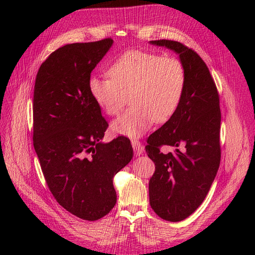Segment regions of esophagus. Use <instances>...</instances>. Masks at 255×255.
<instances>
[{"label": "esophagus", "instance_id": "esophagus-1", "mask_svg": "<svg viewBox=\"0 0 255 255\" xmlns=\"http://www.w3.org/2000/svg\"><path fill=\"white\" fill-rule=\"evenodd\" d=\"M130 142H132V146H133L136 155H141V154L143 153V150H144V146L142 145V143L137 139H132V141Z\"/></svg>", "mask_w": 255, "mask_h": 255}]
</instances>
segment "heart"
<instances>
[{
	"instance_id": "1",
	"label": "heart",
	"mask_w": 255,
	"mask_h": 255,
	"mask_svg": "<svg viewBox=\"0 0 255 255\" xmlns=\"http://www.w3.org/2000/svg\"><path fill=\"white\" fill-rule=\"evenodd\" d=\"M107 74L110 78L91 76L90 95L110 116L120 112L129 95L132 105L112 122L111 128L130 138L141 136L154 121L170 118L186 84V70L179 58L153 52L123 53L111 64Z\"/></svg>"
}]
</instances>
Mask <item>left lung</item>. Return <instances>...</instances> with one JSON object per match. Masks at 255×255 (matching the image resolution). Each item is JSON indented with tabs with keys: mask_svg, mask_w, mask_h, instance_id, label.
Here are the masks:
<instances>
[{
	"mask_svg": "<svg viewBox=\"0 0 255 255\" xmlns=\"http://www.w3.org/2000/svg\"><path fill=\"white\" fill-rule=\"evenodd\" d=\"M175 52L186 70L182 101L165 125L148 138L145 151L155 164L149 182L150 204L160 218L181 221L201 205L220 165L219 96L202 58L181 42L152 40ZM170 145L174 152L163 153Z\"/></svg>",
	"mask_w": 255,
	"mask_h": 255,
	"instance_id": "8db88e82",
	"label": "left lung"
}]
</instances>
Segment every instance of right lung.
I'll return each mask as SVG.
<instances>
[{
    "mask_svg": "<svg viewBox=\"0 0 255 255\" xmlns=\"http://www.w3.org/2000/svg\"><path fill=\"white\" fill-rule=\"evenodd\" d=\"M112 38L54 51L38 70L34 88V148L45 182L65 210L95 221L117 201L114 176L133 157L128 138L103 142L109 123L89 91L91 71Z\"/></svg>",
    "mask_w": 255,
    "mask_h": 255,
    "instance_id": "1",
    "label": "right lung"
}]
</instances>
